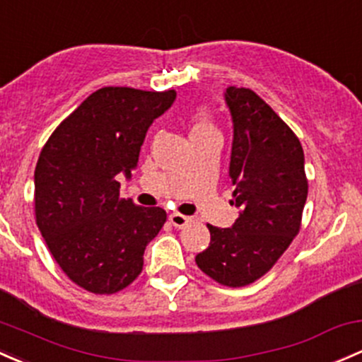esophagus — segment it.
Masks as SVG:
<instances>
[{
  "instance_id": "1",
  "label": "esophagus",
  "mask_w": 362,
  "mask_h": 362,
  "mask_svg": "<svg viewBox=\"0 0 362 362\" xmlns=\"http://www.w3.org/2000/svg\"><path fill=\"white\" fill-rule=\"evenodd\" d=\"M170 222L173 223L177 229H182V227L189 226V223L192 222V216H185V215H182V213H171Z\"/></svg>"
}]
</instances>
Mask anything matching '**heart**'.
<instances>
[{
    "instance_id": "b5f03b06",
    "label": "heart",
    "mask_w": 362,
    "mask_h": 362,
    "mask_svg": "<svg viewBox=\"0 0 362 362\" xmlns=\"http://www.w3.org/2000/svg\"><path fill=\"white\" fill-rule=\"evenodd\" d=\"M213 128L211 124V117L204 109H199L196 114H194L192 119V132H199V130H210Z\"/></svg>"
}]
</instances>
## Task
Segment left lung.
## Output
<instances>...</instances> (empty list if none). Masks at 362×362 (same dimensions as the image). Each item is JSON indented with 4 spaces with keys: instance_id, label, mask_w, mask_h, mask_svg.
Instances as JSON below:
<instances>
[{
    "instance_id": "left-lung-1",
    "label": "left lung",
    "mask_w": 362,
    "mask_h": 362,
    "mask_svg": "<svg viewBox=\"0 0 362 362\" xmlns=\"http://www.w3.org/2000/svg\"><path fill=\"white\" fill-rule=\"evenodd\" d=\"M232 121L230 204L239 216L229 229L210 226L211 241L196 255L204 274L239 288L264 276L300 230L307 201L305 159L300 140L255 91L227 86Z\"/></svg>"
}]
</instances>
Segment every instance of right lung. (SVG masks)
I'll list each match as a JSON object with an SVG mask.
<instances>
[{"label": "right lung", "mask_w": 362, "mask_h": 362, "mask_svg": "<svg viewBox=\"0 0 362 362\" xmlns=\"http://www.w3.org/2000/svg\"><path fill=\"white\" fill-rule=\"evenodd\" d=\"M177 91L105 86L91 93L45 144L34 171L36 223L57 264L78 286L111 295L139 277L144 251L166 222L163 208L121 199L117 177Z\"/></svg>", "instance_id": "1"}]
</instances>
